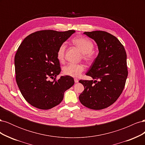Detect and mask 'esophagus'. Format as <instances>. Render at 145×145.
<instances>
[{
  "label": "esophagus",
  "instance_id": "34e87169",
  "mask_svg": "<svg viewBox=\"0 0 145 145\" xmlns=\"http://www.w3.org/2000/svg\"><path fill=\"white\" fill-rule=\"evenodd\" d=\"M74 82H75V83H78V80L77 79V78H74Z\"/></svg>",
  "mask_w": 145,
  "mask_h": 145
}]
</instances>
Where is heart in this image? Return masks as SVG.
<instances>
[{
    "label": "heart",
    "mask_w": 145,
    "mask_h": 145,
    "mask_svg": "<svg viewBox=\"0 0 145 145\" xmlns=\"http://www.w3.org/2000/svg\"><path fill=\"white\" fill-rule=\"evenodd\" d=\"M72 44L76 46L82 53V59L86 62H92L95 59V54L93 50V43L89 39L84 37H77L72 40ZM66 45H61L57 52V58L60 62L64 60ZM84 67L82 64L69 63L63 67V72L65 75L72 77H78L84 71Z\"/></svg>",
    "instance_id": "obj_1"
}]
</instances>
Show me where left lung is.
Returning <instances> with one entry per match:
<instances>
[{
  "label": "left lung",
  "instance_id": "8db88e82",
  "mask_svg": "<svg viewBox=\"0 0 145 145\" xmlns=\"http://www.w3.org/2000/svg\"><path fill=\"white\" fill-rule=\"evenodd\" d=\"M83 34L96 42L99 54L86 73L94 80L79 81L85 89L78 99L85 106L99 110L114 103L124 89L128 76L126 53L118 39L106 31Z\"/></svg>",
  "mask_w": 145,
  "mask_h": 145
}]
</instances>
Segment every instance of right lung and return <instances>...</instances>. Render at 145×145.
<instances>
[{"label": "right lung", "mask_w": 145, "mask_h": 145, "mask_svg": "<svg viewBox=\"0 0 145 145\" xmlns=\"http://www.w3.org/2000/svg\"><path fill=\"white\" fill-rule=\"evenodd\" d=\"M75 32L39 31L25 38L19 46L14 57L16 80L23 97L34 107L46 110L57 106L74 84L71 76L56 78L61 71L57 52Z\"/></svg>", "instance_id": "right-lung-1"}]
</instances>
